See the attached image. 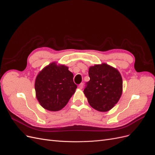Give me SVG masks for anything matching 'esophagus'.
I'll return each mask as SVG.
<instances>
[{
  "mask_svg": "<svg viewBox=\"0 0 155 155\" xmlns=\"http://www.w3.org/2000/svg\"><path fill=\"white\" fill-rule=\"evenodd\" d=\"M78 87H79V89H82L83 88V83H81V84H79V86H78Z\"/></svg>",
  "mask_w": 155,
  "mask_h": 155,
  "instance_id": "1",
  "label": "esophagus"
}]
</instances>
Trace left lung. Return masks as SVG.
I'll use <instances>...</instances> for the list:
<instances>
[{
  "mask_svg": "<svg viewBox=\"0 0 155 155\" xmlns=\"http://www.w3.org/2000/svg\"><path fill=\"white\" fill-rule=\"evenodd\" d=\"M88 75L90 81L83 92L89 105L100 112L110 110L123 92V80L118 70L103 63L89 67Z\"/></svg>",
  "mask_w": 155,
  "mask_h": 155,
  "instance_id": "left-lung-1",
  "label": "left lung"
}]
</instances>
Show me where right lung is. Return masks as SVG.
<instances>
[{"label":"right lung","mask_w":155,"mask_h":155,"mask_svg":"<svg viewBox=\"0 0 155 155\" xmlns=\"http://www.w3.org/2000/svg\"><path fill=\"white\" fill-rule=\"evenodd\" d=\"M73 74L64 64L51 62L37 74L35 81L37 100L45 109L58 111L66 106L76 92Z\"/></svg>","instance_id":"1"}]
</instances>
